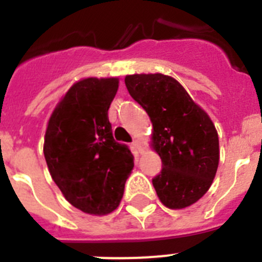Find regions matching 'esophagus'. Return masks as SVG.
<instances>
[{
	"mask_svg": "<svg viewBox=\"0 0 262 262\" xmlns=\"http://www.w3.org/2000/svg\"><path fill=\"white\" fill-rule=\"evenodd\" d=\"M134 147H135V149L138 152H140V154H142L143 152V149H144V148H143V144H142V142H140V140H134Z\"/></svg>",
	"mask_w": 262,
	"mask_h": 262,
	"instance_id": "34e87169",
	"label": "esophagus"
}]
</instances>
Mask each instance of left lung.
Segmentation results:
<instances>
[{"mask_svg":"<svg viewBox=\"0 0 262 262\" xmlns=\"http://www.w3.org/2000/svg\"><path fill=\"white\" fill-rule=\"evenodd\" d=\"M124 84L154 127L149 145L163 161L152 180L159 200L168 209L189 207L207 193L219 165L211 118L170 76L135 73L127 75Z\"/></svg>","mask_w":262,"mask_h":262,"instance_id":"1","label":"left lung"}]
</instances>
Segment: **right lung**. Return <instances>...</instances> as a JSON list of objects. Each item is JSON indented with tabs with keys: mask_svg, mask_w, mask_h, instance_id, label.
I'll list each match as a JSON object with an SVG mask.
<instances>
[{
	"mask_svg": "<svg viewBox=\"0 0 262 262\" xmlns=\"http://www.w3.org/2000/svg\"><path fill=\"white\" fill-rule=\"evenodd\" d=\"M118 77H86L72 85L53 108L45 135L46 163L64 198L90 215L119 206L134 155L113 138L107 111Z\"/></svg>",
	"mask_w": 262,
	"mask_h": 262,
	"instance_id": "obj_1",
	"label": "right lung"
}]
</instances>
